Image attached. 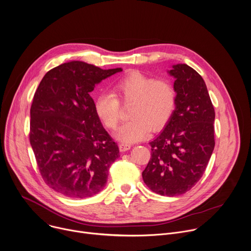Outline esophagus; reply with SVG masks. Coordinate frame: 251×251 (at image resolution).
<instances>
[{
  "instance_id": "esophagus-1",
  "label": "esophagus",
  "mask_w": 251,
  "mask_h": 251,
  "mask_svg": "<svg viewBox=\"0 0 251 251\" xmlns=\"http://www.w3.org/2000/svg\"><path fill=\"white\" fill-rule=\"evenodd\" d=\"M131 147H132V146H131L130 144H126V143H121V144L119 145V149H120L121 151H126L130 150Z\"/></svg>"
}]
</instances>
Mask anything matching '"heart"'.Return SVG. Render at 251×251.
I'll list each match as a JSON object with an SVG mask.
<instances>
[{
  "mask_svg": "<svg viewBox=\"0 0 251 251\" xmlns=\"http://www.w3.org/2000/svg\"><path fill=\"white\" fill-rule=\"evenodd\" d=\"M113 95H101L96 100V111L104 126L116 129L122 107L132 105L130 121L120 127L119 140L132 143L142 140L149 131L161 130L171 120L176 105V90L170 80L154 79L140 72H131L113 87Z\"/></svg>",
  "mask_w": 251,
  "mask_h": 251,
  "instance_id": "1",
  "label": "heart"
}]
</instances>
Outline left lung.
I'll use <instances>...</instances> for the list:
<instances>
[{"label": "left lung", "instance_id": "obj_1", "mask_svg": "<svg viewBox=\"0 0 251 251\" xmlns=\"http://www.w3.org/2000/svg\"><path fill=\"white\" fill-rule=\"evenodd\" d=\"M176 107L164 130L150 142L143 179L154 193L177 196L202 177L215 148V109L202 76L186 64L174 66Z\"/></svg>", "mask_w": 251, "mask_h": 251}]
</instances>
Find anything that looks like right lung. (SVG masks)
<instances>
[{"label": "right lung", "mask_w": 251, "mask_h": 251, "mask_svg": "<svg viewBox=\"0 0 251 251\" xmlns=\"http://www.w3.org/2000/svg\"><path fill=\"white\" fill-rule=\"evenodd\" d=\"M120 71L64 63L45 74L34 94L29 142L44 182L64 196L87 198L101 191L120 156L90 96L97 83Z\"/></svg>", "instance_id": "add662e5"}]
</instances>
